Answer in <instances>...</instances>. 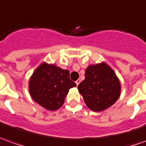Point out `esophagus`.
<instances>
[{
  "label": "esophagus",
  "instance_id": "esophagus-1",
  "mask_svg": "<svg viewBox=\"0 0 146 146\" xmlns=\"http://www.w3.org/2000/svg\"><path fill=\"white\" fill-rule=\"evenodd\" d=\"M80 79H78V80H76V85H78V84H80Z\"/></svg>",
  "mask_w": 146,
  "mask_h": 146
}]
</instances>
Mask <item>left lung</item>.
Instances as JSON below:
<instances>
[{
    "label": "left lung",
    "instance_id": "8db88e82",
    "mask_svg": "<svg viewBox=\"0 0 146 146\" xmlns=\"http://www.w3.org/2000/svg\"><path fill=\"white\" fill-rule=\"evenodd\" d=\"M84 75L85 79L77 88L91 110L101 111L115 103L121 86L111 68L104 62L92 65L86 69Z\"/></svg>",
    "mask_w": 146,
    "mask_h": 146
}]
</instances>
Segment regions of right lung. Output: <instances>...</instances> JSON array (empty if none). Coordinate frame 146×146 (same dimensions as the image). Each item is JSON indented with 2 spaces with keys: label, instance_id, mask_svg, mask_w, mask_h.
<instances>
[{
  "label": "right lung",
  "instance_id": "right-lung-1",
  "mask_svg": "<svg viewBox=\"0 0 146 146\" xmlns=\"http://www.w3.org/2000/svg\"><path fill=\"white\" fill-rule=\"evenodd\" d=\"M76 85L70 80L68 70L44 62L31 77L29 92L38 104L47 110L55 111L62 106L69 90Z\"/></svg>",
  "mask_w": 146,
  "mask_h": 146
}]
</instances>
